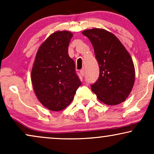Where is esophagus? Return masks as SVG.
<instances>
[{"mask_svg": "<svg viewBox=\"0 0 154 154\" xmlns=\"http://www.w3.org/2000/svg\"><path fill=\"white\" fill-rule=\"evenodd\" d=\"M80 73H81V75H82V76H84L85 75V69H81V71H80Z\"/></svg>", "mask_w": 154, "mask_h": 154, "instance_id": "34e87169", "label": "esophagus"}]
</instances>
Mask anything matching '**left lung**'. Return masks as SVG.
Segmentation results:
<instances>
[{
    "label": "left lung",
    "mask_w": 154,
    "mask_h": 154,
    "mask_svg": "<svg viewBox=\"0 0 154 154\" xmlns=\"http://www.w3.org/2000/svg\"><path fill=\"white\" fill-rule=\"evenodd\" d=\"M94 48L100 66V76L91 85L98 100L106 105L124 102L132 91L135 70L131 56L119 39L103 29L83 31Z\"/></svg>",
    "instance_id": "1"
}]
</instances>
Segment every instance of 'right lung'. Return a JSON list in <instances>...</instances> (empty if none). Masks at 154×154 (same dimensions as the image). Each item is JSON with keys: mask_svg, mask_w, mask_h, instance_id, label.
I'll use <instances>...</instances> for the list:
<instances>
[{"mask_svg": "<svg viewBox=\"0 0 154 154\" xmlns=\"http://www.w3.org/2000/svg\"><path fill=\"white\" fill-rule=\"evenodd\" d=\"M73 33L57 31L41 44L31 70V83L38 100L50 111H62L74 97L81 82L68 47Z\"/></svg>", "mask_w": 154, "mask_h": 154, "instance_id": "1", "label": "right lung"}]
</instances>
